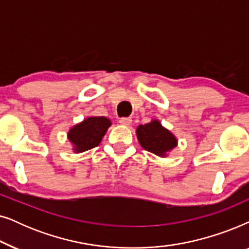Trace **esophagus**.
Listing matches in <instances>:
<instances>
[{"label": "esophagus", "mask_w": 249, "mask_h": 249, "mask_svg": "<svg viewBox=\"0 0 249 249\" xmlns=\"http://www.w3.org/2000/svg\"><path fill=\"white\" fill-rule=\"evenodd\" d=\"M119 123H121L122 125H124V126H130L131 123H132V118L130 117H122L119 119Z\"/></svg>", "instance_id": "esophagus-1"}]
</instances>
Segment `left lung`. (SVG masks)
I'll return each mask as SVG.
<instances>
[{"label": "left lung", "instance_id": "8db88e82", "mask_svg": "<svg viewBox=\"0 0 249 249\" xmlns=\"http://www.w3.org/2000/svg\"><path fill=\"white\" fill-rule=\"evenodd\" d=\"M137 137L141 147L152 154L165 157L178 145V140L167 128L161 126L157 119L144 125H139Z\"/></svg>", "mask_w": 249, "mask_h": 249}]
</instances>
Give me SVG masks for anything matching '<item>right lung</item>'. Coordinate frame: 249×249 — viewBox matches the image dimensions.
I'll list each match as a JSON object with an SVG mask.
<instances>
[{
  "label": "right lung",
  "mask_w": 249,
  "mask_h": 249,
  "mask_svg": "<svg viewBox=\"0 0 249 249\" xmlns=\"http://www.w3.org/2000/svg\"><path fill=\"white\" fill-rule=\"evenodd\" d=\"M110 125V119L99 116V117L86 118L79 124L72 126L69 130L67 137L74 145V151L83 152L98 147Z\"/></svg>",
  "instance_id": "add662e5"
}]
</instances>
